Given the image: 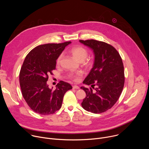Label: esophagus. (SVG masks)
<instances>
[{"instance_id": "34e87169", "label": "esophagus", "mask_w": 149, "mask_h": 149, "mask_svg": "<svg viewBox=\"0 0 149 149\" xmlns=\"http://www.w3.org/2000/svg\"><path fill=\"white\" fill-rule=\"evenodd\" d=\"M72 88H73V89H79V87L77 86H73Z\"/></svg>"}]
</instances>
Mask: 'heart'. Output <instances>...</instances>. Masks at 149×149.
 <instances>
[{
    "label": "heart",
    "instance_id": "b5f03b06",
    "mask_svg": "<svg viewBox=\"0 0 149 149\" xmlns=\"http://www.w3.org/2000/svg\"><path fill=\"white\" fill-rule=\"evenodd\" d=\"M71 55L72 56V57L76 60L78 62H82L85 61V59H86V58L88 56V51L87 50L81 47V46H77V47H73L71 49L70 51ZM62 54L60 55L57 60H56V63L58 65H59V63H61V61L62 59ZM81 72H78L75 74H70V77L72 78H77V77H79L81 75Z\"/></svg>",
    "mask_w": 149,
    "mask_h": 149
}]
</instances>
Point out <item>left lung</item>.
<instances>
[{"mask_svg": "<svg viewBox=\"0 0 149 149\" xmlns=\"http://www.w3.org/2000/svg\"><path fill=\"white\" fill-rule=\"evenodd\" d=\"M91 49L94 55L93 68L83 84L91 85L93 91L81 87L86 97L81 103L87 111L99 114L110 109L119 98L124 84V72L121 58L117 51L105 42L94 39L79 40Z\"/></svg>", "mask_w": 149, "mask_h": 149, "instance_id": "obj_1", "label": "left lung"}]
</instances>
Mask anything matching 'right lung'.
Segmentation results:
<instances>
[{
	"mask_svg": "<svg viewBox=\"0 0 149 149\" xmlns=\"http://www.w3.org/2000/svg\"><path fill=\"white\" fill-rule=\"evenodd\" d=\"M71 43L40 45L26 55L19 74L20 86L25 101L35 113L40 115L55 113L61 109L65 93L72 88L69 83L62 81L55 90L49 88L47 84L58 56Z\"/></svg>",
	"mask_w": 149,
	"mask_h": 149,
	"instance_id": "1",
	"label": "right lung"
}]
</instances>
